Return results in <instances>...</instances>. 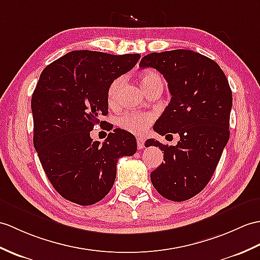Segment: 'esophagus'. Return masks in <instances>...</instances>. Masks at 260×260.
Returning a JSON list of instances; mask_svg holds the SVG:
<instances>
[{"label": "esophagus", "instance_id": "esophagus-1", "mask_svg": "<svg viewBox=\"0 0 260 260\" xmlns=\"http://www.w3.org/2000/svg\"><path fill=\"white\" fill-rule=\"evenodd\" d=\"M144 145H145L144 138L143 137H137V147H138V149L144 148Z\"/></svg>", "mask_w": 260, "mask_h": 260}]
</instances>
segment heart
Instances as JSON below:
<instances>
[{
    "instance_id": "b5f03b06",
    "label": "heart",
    "mask_w": 260,
    "mask_h": 260,
    "mask_svg": "<svg viewBox=\"0 0 260 260\" xmlns=\"http://www.w3.org/2000/svg\"><path fill=\"white\" fill-rule=\"evenodd\" d=\"M138 80H140L141 86L145 93L155 85H157V84H161L160 76L156 73L155 71L150 70L144 71L143 73H141L140 77H138ZM123 82V77H117L111 83V85L108 86L107 101L110 103V105L115 104V102L117 101ZM152 120L153 117L148 115V114L128 113L118 118V125L123 129L131 132L133 134H143V133L148 128V126L152 123Z\"/></svg>"
}]
</instances>
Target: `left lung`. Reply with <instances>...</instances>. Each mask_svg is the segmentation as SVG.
I'll use <instances>...</instances> for the list:
<instances>
[{
  "label": "left lung",
  "mask_w": 260,
  "mask_h": 260,
  "mask_svg": "<svg viewBox=\"0 0 260 260\" xmlns=\"http://www.w3.org/2000/svg\"><path fill=\"white\" fill-rule=\"evenodd\" d=\"M140 66L162 74L172 95L154 131L180 137L176 146L147 140L145 146L159 147L165 160L150 180L162 197L187 201L206 187L227 145L232 89L218 64L190 50L150 53Z\"/></svg>",
  "instance_id": "1"
}]
</instances>
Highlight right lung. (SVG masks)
I'll list each match as a JSON object with an SVG mask.
<instances>
[{
  "instance_id": "obj_1",
  "label": "right lung",
  "mask_w": 260,
  "mask_h": 260,
  "mask_svg": "<svg viewBox=\"0 0 260 260\" xmlns=\"http://www.w3.org/2000/svg\"><path fill=\"white\" fill-rule=\"evenodd\" d=\"M140 58L73 51L41 73L31 101L34 147L48 180L72 203L102 201L115 182L118 158L136 153V138L128 132L115 128L102 145L89 132L104 125L100 117L108 114V86Z\"/></svg>"
}]
</instances>
